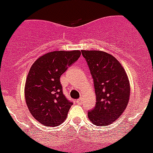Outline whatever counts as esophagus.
<instances>
[{
  "label": "esophagus",
  "instance_id": "1",
  "mask_svg": "<svg viewBox=\"0 0 153 153\" xmlns=\"http://www.w3.org/2000/svg\"><path fill=\"white\" fill-rule=\"evenodd\" d=\"M76 102L78 103V104H81V103L82 102V97L79 98V99L76 100Z\"/></svg>",
  "mask_w": 153,
  "mask_h": 153
}]
</instances>
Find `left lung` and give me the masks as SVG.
Returning <instances> with one entry per match:
<instances>
[{"label":"left lung","mask_w":153,"mask_h":153,"mask_svg":"<svg viewBox=\"0 0 153 153\" xmlns=\"http://www.w3.org/2000/svg\"><path fill=\"white\" fill-rule=\"evenodd\" d=\"M94 79L96 105L89 111L90 121L97 126L112 123L126 109L130 98V84L121 64L102 51L82 50Z\"/></svg>","instance_id":"1"}]
</instances>
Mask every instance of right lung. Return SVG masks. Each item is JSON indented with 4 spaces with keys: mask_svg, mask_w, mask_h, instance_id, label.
I'll list each match as a JSON object with an SVG mask.
<instances>
[{
    "mask_svg": "<svg viewBox=\"0 0 153 153\" xmlns=\"http://www.w3.org/2000/svg\"><path fill=\"white\" fill-rule=\"evenodd\" d=\"M81 52L54 51L31 66L25 85L27 105L33 118L46 126L64 121L73 105L63 92L59 78L80 57Z\"/></svg>",
    "mask_w": 153,
    "mask_h": 153,
    "instance_id": "add662e5",
    "label": "right lung"
}]
</instances>
